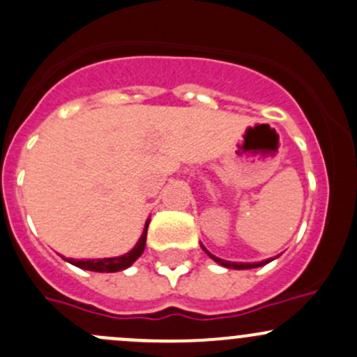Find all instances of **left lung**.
<instances>
[{"mask_svg":"<svg viewBox=\"0 0 357 357\" xmlns=\"http://www.w3.org/2000/svg\"><path fill=\"white\" fill-rule=\"evenodd\" d=\"M204 248V246H202ZM205 250V248H204ZM207 251V250H205ZM207 255L210 258H212V260H215L217 264L219 265H222V267H227V268H236V270H245V268H255V267H261V265H265V264H268V261H272L273 258H270V260H264V261H258V264H236V261H226V260H220V258H217V257H213L212 253H208L207 251Z\"/></svg>","mask_w":357,"mask_h":357,"instance_id":"1","label":"left lung"}]
</instances>
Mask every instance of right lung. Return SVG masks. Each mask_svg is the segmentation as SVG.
Listing matches in <instances>:
<instances>
[{
  "instance_id": "right-lung-1",
  "label": "right lung",
  "mask_w": 357,
  "mask_h": 357,
  "mask_svg": "<svg viewBox=\"0 0 357 357\" xmlns=\"http://www.w3.org/2000/svg\"><path fill=\"white\" fill-rule=\"evenodd\" d=\"M147 229H149V220L145 224L144 234H142L140 241L135 245L133 250L130 253L123 255V257H116V258H102V260H73L70 258V264L75 265L78 268L84 270H92V272H119V270L128 268L145 250V241H147Z\"/></svg>"
}]
</instances>
